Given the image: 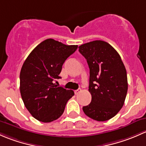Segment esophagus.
Listing matches in <instances>:
<instances>
[{"instance_id":"esophagus-1","label":"esophagus","mask_w":146,"mask_h":146,"mask_svg":"<svg viewBox=\"0 0 146 146\" xmlns=\"http://www.w3.org/2000/svg\"><path fill=\"white\" fill-rule=\"evenodd\" d=\"M81 91H82V89H81V88H79V89H77V90H76V91H74V94H76V95H77V94H79V93L81 92Z\"/></svg>"}]
</instances>
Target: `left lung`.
I'll list each match as a JSON object with an SVG mask.
<instances>
[{
	"label": "left lung",
	"instance_id": "8db88e82",
	"mask_svg": "<svg viewBox=\"0 0 146 146\" xmlns=\"http://www.w3.org/2000/svg\"><path fill=\"white\" fill-rule=\"evenodd\" d=\"M79 51L90 70L91 102L83 107L84 112L96 121H107L118 113L127 96L128 82L124 63L116 50L103 40L81 45Z\"/></svg>",
	"mask_w": 146,
	"mask_h": 146
}]
</instances>
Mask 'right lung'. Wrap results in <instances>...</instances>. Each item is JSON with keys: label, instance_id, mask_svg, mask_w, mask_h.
Returning <instances> with one entry per match:
<instances>
[{"label": "right lung", "instance_id": "1", "mask_svg": "<svg viewBox=\"0 0 146 146\" xmlns=\"http://www.w3.org/2000/svg\"><path fill=\"white\" fill-rule=\"evenodd\" d=\"M52 38L39 43L29 55L21 69L20 94L25 107L42 122L56 120L64 112L72 90L58 86L62 64L77 49Z\"/></svg>", "mask_w": 146, "mask_h": 146}]
</instances>
